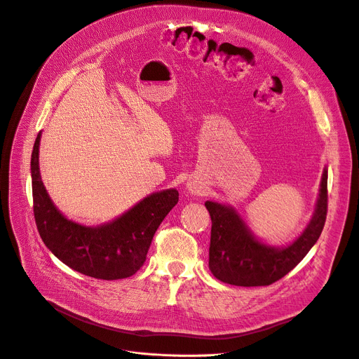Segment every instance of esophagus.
Listing matches in <instances>:
<instances>
[{
    "mask_svg": "<svg viewBox=\"0 0 359 359\" xmlns=\"http://www.w3.org/2000/svg\"><path fill=\"white\" fill-rule=\"evenodd\" d=\"M190 190H192V194H194V192H195V194L198 192V190H196V187H192V186H190Z\"/></svg>",
    "mask_w": 359,
    "mask_h": 359,
    "instance_id": "1",
    "label": "esophagus"
}]
</instances>
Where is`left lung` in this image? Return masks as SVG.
<instances>
[{
  "mask_svg": "<svg viewBox=\"0 0 359 359\" xmlns=\"http://www.w3.org/2000/svg\"><path fill=\"white\" fill-rule=\"evenodd\" d=\"M212 219L209 270L218 280L243 287L270 285L292 271L310 251L325 226L327 213V170H323L312 219L294 243L276 248L258 241L238 212L206 201Z\"/></svg>",
  "mask_w": 359,
  "mask_h": 359,
  "instance_id": "left-lung-1",
  "label": "left lung"
}]
</instances>
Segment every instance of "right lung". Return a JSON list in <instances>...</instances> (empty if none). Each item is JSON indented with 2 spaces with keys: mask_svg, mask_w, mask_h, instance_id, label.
I'll list each match as a JSON object with an SVG mask.
<instances>
[{
  "mask_svg": "<svg viewBox=\"0 0 359 359\" xmlns=\"http://www.w3.org/2000/svg\"><path fill=\"white\" fill-rule=\"evenodd\" d=\"M39 133L32 153L33 210L44 245L81 274L118 280L135 274L144 264L158 225L179 202L176 189L153 194L112 222L85 226L69 221L47 195L40 177Z\"/></svg>",
  "mask_w": 359,
  "mask_h": 359,
  "instance_id": "1",
  "label": "right lung"
}]
</instances>
